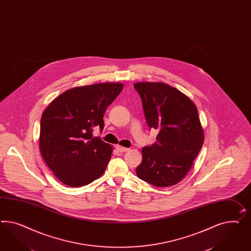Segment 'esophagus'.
<instances>
[{
  "label": "esophagus",
  "mask_w": 251,
  "mask_h": 251,
  "mask_svg": "<svg viewBox=\"0 0 251 251\" xmlns=\"http://www.w3.org/2000/svg\"><path fill=\"white\" fill-rule=\"evenodd\" d=\"M116 150L119 151V152H126V151H129V149H127V148H124V147H121V146H116Z\"/></svg>",
  "instance_id": "34e87169"
}]
</instances>
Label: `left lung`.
Returning a JSON list of instances; mask_svg holds the SVG:
<instances>
[{
	"label": "left lung",
	"instance_id": "1",
	"mask_svg": "<svg viewBox=\"0 0 251 251\" xmlns=\"http://www.w3.org/2000/svg\"><path fill=\"white\" fill-rule=\"evenodd\" d=\"M147 124L158 129L157 141L142 149L139 179L157 187L177 184L191 170L203 144V130L193 100L162 82H136Z\"/></svg>",
	"mask_w": 251,
	"mask_h": 251
}]
</instances>
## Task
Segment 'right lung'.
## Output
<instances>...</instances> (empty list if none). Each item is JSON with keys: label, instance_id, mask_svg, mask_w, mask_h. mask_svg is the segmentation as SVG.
Masks as SVG:
<instances>
[{"label": "right lung", "instance_id": "obj_1", "mask_svg": "<svg viewBox=\"0 0 251 251\" xmlns=\"http://www.w3.org/2000/svg\"><path fill=\"white\" fill-rule=\"evenodd\" d=\"M123 87L114 82L75 87L45 109L39 149L45 162L65 185L84 186L103 174L113 147L93 136V130L103 129L106 108Z\"/></svg>", "mask_w": 251, "mask_h": 251}]
</instances>
